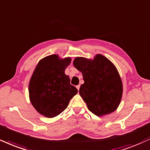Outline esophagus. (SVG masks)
Here are the masks:
<instances>
[{"mask_svg": "<svg viewBox=\"0 0 150 150\" xmlns=\"http://www.w3.org/2000/svg\"><path fill=\"white\" fill-rule=\"evenodd\" d=\"M80 85H77V86H76V88L77 89V90H78V91H79V89H80Z\"/></svg>", "mask_w": 150, "mask_h": 150, "instance_id": "1", "label": "esophagus"}]
</instances>
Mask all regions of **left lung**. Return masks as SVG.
I'll list each match as a JSON object with an SVG mask.
<instances>
[{
	"mask_svg": "<svg viewBox=\"0 0 150 150\" xmlns=\"http://www.w3.org/2000/svg\"><path fill=\"white\" fill-rule=\"evenodd\" d=\"M75 68L82 74L84 83L79 93L88 109L97 116H103L116 110L123 92L122 82L115 65L101 54L93 60L76 57Z\"/></svg>",
	"mask_w": 150,
	"mask_h": 150,
	"instance_id": "obj_1",
	"label": "left lung"
}]
</instances>
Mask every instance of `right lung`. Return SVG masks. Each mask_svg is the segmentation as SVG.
<instances>
[{
    "mask_svg": "<svg viewBox=\"0 0 150 150\" xmlns=\"http://www.w3.org/2000/svg\"><path fill=\"white\" fill-rule=\"evenodd\" d=\"M70 57L60 59L57 54L43 58L34 70L28 85L31 104L40 114L52 118L66 109L77 89L70 84L65 70Z\"/></svg>",
    "mask_w": 150,
    "mask_h": 150,
    "instance_id": "1",
    "label": "right lung"
}]
</instances>
